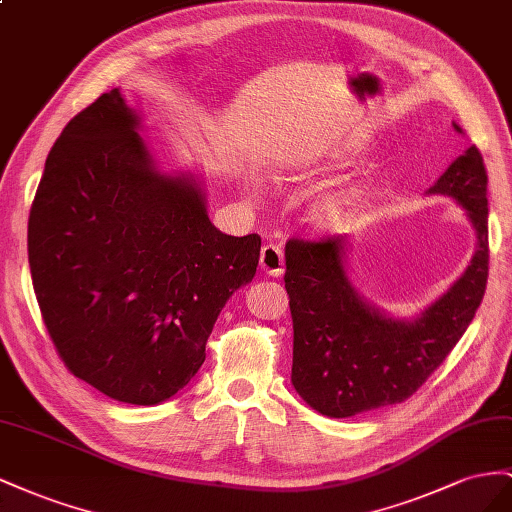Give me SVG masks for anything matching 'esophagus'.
Returning <instances> with one entry per match:
<instances>
[{
    "instance_id": "esophagus-1",
    "label": "esophagus",
    "mask_w": 512,
    "mask_h": 512,
    "mask_svg": "<svg viewBox=\"0 0 512 512\" xmlns=\"http://www.w3.org/2000/svg\"><path fill=\"white\" fill-rule=\"evenodd\" d=\"M259 266L268 276H281L285 270V257H283L281 246L266 244L264 248H261Z\"/></svg>"
}]
</instances>
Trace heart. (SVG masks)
<instances>
[{
	"label": "heart",
	"instance_id": "heart-1",
	"mask_svg": "<svg viewBox=\"0 0 512 512\" xmlns=\"http://www.w3.org/2000/svg\"><path fill=\"white\" fill-rule=\"evenodd\" d=\"M358 150V141L347 137L321 143L315 152H294L285 154L276 163L279 175H294V173H311L315 167H334L343 163V160ZM371 186V173H360L358 178L349 180L332 191L317 195L309 208H306V223L315 231L324 233V236H334V233H343L352 225L356 212L360 210L364 197L369 193ZM255 191V188H253Z\"/></svg>",
	"mask_w": 512,
	"mask_h": 512
}]
</instances>
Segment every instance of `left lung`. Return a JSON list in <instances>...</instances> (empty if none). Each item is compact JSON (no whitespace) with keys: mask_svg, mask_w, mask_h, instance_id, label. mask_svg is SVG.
<instances>
[{"mask_svg":"<svg viewBox=\"0 0 512 512\" xmlns=\"http://www.w3.org/2000/svg\"><path fill=\"white\" fill-rule=\"evenodd\" d=\"M459 135L463 128L452 122ZM427 195L457 201L476 233L470 264L414 317L364 298L347 270V236L289 240L285 289L294 319L291 384L321 416L349 418L401 403L425 384L463 337L489 276L487 171L476 145L457 156Z\"/></svg>","mask_w":512,"mask_h":512,"instance_id":"obj_1","label":"left lung"}]
</instances>
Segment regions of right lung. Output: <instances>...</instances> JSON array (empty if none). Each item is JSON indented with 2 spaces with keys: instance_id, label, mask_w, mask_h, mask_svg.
<instances>
[{
  "instance_id": "right-lung-1",
  "label": "right lung",
  "mask_w": 512,
  "mask_h": 512,
  "mask_svg": "<svg viewBox=\"0 0 512 512\" xmlns=\"http://www.w3.org/2000/svg\"><path fill=\"white\" fill-rule=\"evenodd\" d=\"M120 87L51 148L27 225L47 330L66 367L107 397L158 405L206 360L227 300L253 281L257 233L216 229L197 169L169 171Z\"/></svg>"
}]
</instances>
